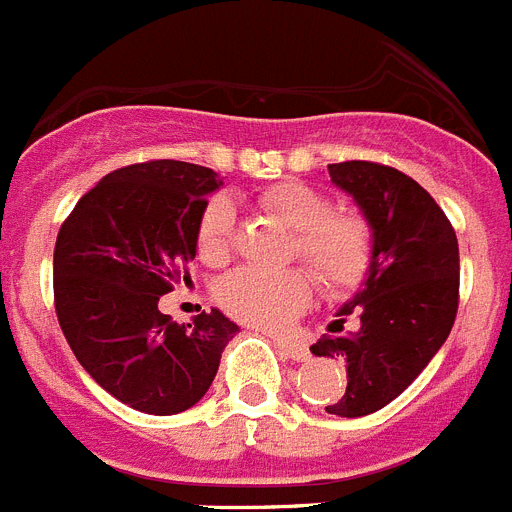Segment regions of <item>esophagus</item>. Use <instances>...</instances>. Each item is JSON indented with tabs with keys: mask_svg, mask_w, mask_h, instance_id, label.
I'll return each mask as SVG.
<instances>
[{
	"mask_svg": "<svg viewBox=\"0 0 512 512\" xmlns=\"http://www.w3.org/2000/svg\"><path fill=\"white\" fill-rule=\"evenodd\" d=\"M274 343H277V348L282 351L284 356H289V359L295 361H305L307 356H310V351H307V346L302 341H297V338H274Z\"/></svg>",
	"mask_w": 512,
	"mask_h": 512,
	"instance_id": "1",
	"label": "esophagus"
}]
</instances>
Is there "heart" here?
I'll list each match as a JSON object with an SVG mask.
<instances>
[{
    "mask_svg": "<svg viewBox=\"0 0 512 512\" xmlns=\"http://www.w3.org/2000/svg\"><path fill=\"white\" fill-rule=\"evenodd\" d=\"M266 212L295 230V256L315 271L328 292H351L372 269V228L356 212H333V200L305 182H279L259 194ZM197 253L207 264H220L230 256L235 238V210L228 197H212L197 220ZM315 282L310 271H266L243 266L223 279L217 297L220 305L243 323L277 330L310 305Z\"/></svg>",
    "mask_w": 512,
    "mask_h": 512,
    "instance_id": "heart-1",
    "label": "heart"
}]
</instances>
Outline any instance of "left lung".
I'll return each instance as SVG.
<instances>
[{"instance_id": "8db88e82", "label": "left lung", "mask_w": 512, "mask_h": 512, "mask_svg": "<svg viewBox=\"0 0 512 512\" xmlns=\"http://www.w3.org/2000/svg\"><path fill=\"white\" fill-rule=\"evenodd\" d=\"M328 174L372 228L374 261L333 320L356 315V330L323 336L310 351L346 361V395L325 410L361 418L408 390L449 338L459 307V243L449 217L408 174L372 161L330 164Z\"/></svg>"}]
</instances>
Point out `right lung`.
<instances>
[{"label": "right lung", "instance_id": "obj_1", "mask_svg": "<svg viewBox=\"0 0 512 512\" xmlns=\"http://www.w3.org/2000/svg\"><path fill=\"white\" fill-rule=\"evenodd\" d=\"M223 187L207 166L146 161L99 179L66 217L53 251L63 336L89 377L148 415H176L210 390L238 325L220 310L179 325L158 300L189 279L197 220Z\"/></svg>", "mask_w": 512, "mask_h": 512}]
</instances>
